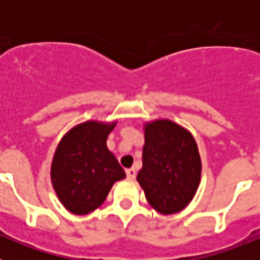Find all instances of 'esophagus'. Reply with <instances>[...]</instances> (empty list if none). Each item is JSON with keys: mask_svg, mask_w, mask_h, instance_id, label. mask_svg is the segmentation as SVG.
I'll return each mask as SVG.
<instances>
[{"mask_svg": "<svg viewBox=\"0 0 260 260\" xmlns=\"http://www.w3.org/2000/svg\"><path fill=\"white\" fill-rule=\"evenodd\" d=\"M126 176H127L128 180H134L135 177H137V171H135L134 168H130L126 171Z\"/></svg>", "mask_w": 260, "mask_h": 260, "instance_id": "obj_1", "label": "esophagus"}]
</instances>
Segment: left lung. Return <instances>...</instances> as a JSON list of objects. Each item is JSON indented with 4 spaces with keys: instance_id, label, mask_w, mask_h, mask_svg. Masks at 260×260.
I'll use <instances>...</instances> for the list:
<instances>
[{
    "instance_id": "obj_1",
    "label": "left lung",
    "mask_w": 260,
    "mask_h": 260,
    "mask_svg": "<svg viewBox=\"0 0 260 260\" xmlns=\"http://www.w3.org/2000/svg\"><path fill=\"white\" fill-rule=\"evenodd\" d=\"M201 171L198 147L186 128L168 119L146 126L143 167L137 180L157 212L183 210L197 192Z\"/></svg>"
}]
</instances>
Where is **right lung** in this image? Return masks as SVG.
<instances>
[{
  "label": "right lung",
  "mask_w": 260,
  "mask_h": 260,
  "mask_svg": "<svg viewBox=\"0 0 260 260\" xmlns=\"http://www.w3.org/2000/svg\"><path fill=\"white\" fill-rule=\"evenodd\" d=\"M114 123L87 121L62 138L52 162L53 187L61 203L75 215L92 212L104 203L116 181L126 174L108 150Z\"/></svg>",
  "instance_id": "obj_1"
}]
</instances>
